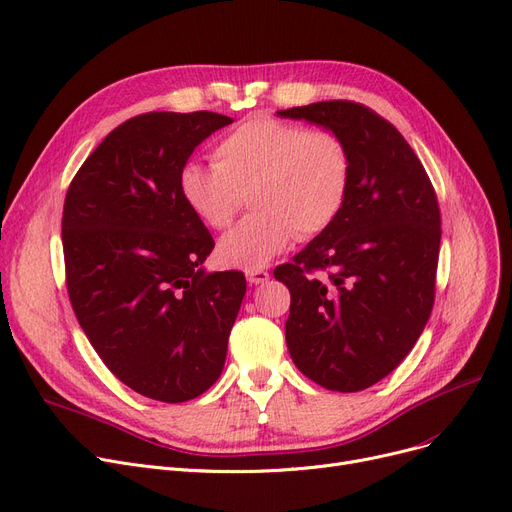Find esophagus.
Wrapping results in <instances>:
<instances>
[{
	"label": "esophagus",
	"mask_w": 512,
	"mask_h": 512,
	"mask_svg": "<svg viewBox=\"0 0 512 512\" xmlns=\"http://www.w3.org/2000/svg\"><path fill=\"white\" fill-rule=\"evenodd\" d=\"M247 280L251 284H265L270 280V272L268 270H247Z\"/></svg>",
	"instance_id": "esophagus-1"
}]
</instances>
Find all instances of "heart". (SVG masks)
I'll list each match as a JSON object with an SVG mask.
<instances>
[{
    "label": "heart",
    "mask_w": 512,
    "mask_h": 512,
    "mask_svg": "<svg viewBox=\"0 0 512 512\" xmlns=\"http://www.w3.org/2000/svg\"><path fill=\"white\" fill-rule=\"evenodd\" d=\"M353 157L341 133L255 115L213 148V167L186 163L180 192L211 230H228L240 211L253 213L219 244V259L259 270L299 238L335 224L351 190Z\"/></svg>",
    "instance_id": "obj_1"
}]
</instances>
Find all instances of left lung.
<instances>
[{
	"mask_svg": "<svg viewBox=\"0 0 512 512\" xmlns=\"http://www.w3.org/2000/svg\"><path fill=\"white\" fill-rule=\"evenodd\" d=\"M280 117L335 129L353 157L351 190L335 224L274 270L291 291L286 345L320 387L362 391L402 364L431 316L437 194L402 133L360 102H316Z\"/></svg>",
	"mask_w": 512,
	"mask_h": 512,
	"instance_id": "8db88e82",
	"label": "left lung"
}]
</instances>
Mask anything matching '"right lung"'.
Returning a JSON list of instances; mask_svg holds the SVG:
<instances>
[{
  "label": "right lung",
  "instance_id": "right-lung-1",
  "mask_svg": "<svg viewBox=\"0 0 512 512\" xmlns=\"http://www.w3.org/2000/svg\"><path fill=\"white\" fill-rule=\"evenodd\" d=\"M230 123L209 110L131 117L64 198V282L85 337L121 383L167 404L219 379L247 291L242 272L201 270L215 240L180 192L194 148Z\"/></svg>",
  "mask_w": 512,
  "mask_h": 512
}]
</instances>
